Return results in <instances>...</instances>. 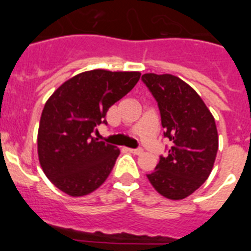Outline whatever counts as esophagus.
Listing matches in <instances>:
<instances>
[{
    "label": "esophagus",
    "mask_w": 251,
    "mask_h": 251,
    "mask_svg": "<svg viewBox=\"0 0 251 251\" xmlns=\"http://www.w3.org/2000/svg\"><path fill=\"white\" fill-rule=\"evenodd\" d=\"M128 152L133 153V154H142L143 150L142 148H128Z\"/></svg>",
    "instance_id": "1"
}]
</instances>
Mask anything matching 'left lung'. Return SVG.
<instances>
[{"instance_id": "1", "label": "left lung", "mask_w": 251, "mask_h": 251, "mask_svg": "<svg viewBox=\"0 0 251 251\" xmlns=\"http://www.w3.org/2000/svg\"><path fill=\"white\" fill-rule=\"evenodd\" d=\"M142 80L158 103L165 137L172 142L147 177L162 196L182 200L211 174L219 150L215 119L200 95L178 76L148 73Z\"/></svg>"}]
</instances>
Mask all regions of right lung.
Masks as SVG:
<instances>
[{
  "label": "right lung",
  "instance_id": "obj_1",
  "mask_svg": "<svg viewBox=\"0 0 251 251\" xmlns=\"http://www.w3.org/2000/svg\"><path fill=\"white\" fill-rule=\"evenodd\" d=\"M139 72L95 69L70 77L45 103L39 132L40 166L52 185L73 197L95 191L118 158L119 148L92 137L110 106L138 83Z\"/></svg>",
  "mask_w": 251,
  "mask_h": 251
}]
</instances>
